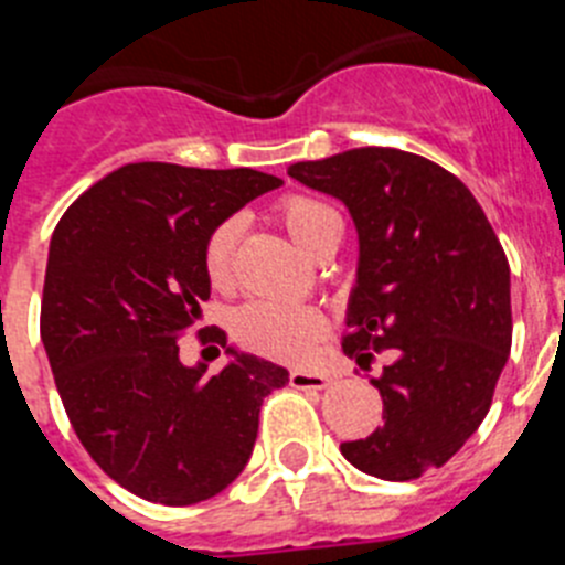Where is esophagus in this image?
Segmentation results:
<instances>
[{
	"mask_svg": "<svg viewBox=\"0 0 565 565\" xmlns=\"http://www.w3.org/2000/svg\"><path fill=\"white\" fill-rule=\"evenodd\" d=\"M288 382H291V387H299V391H326L328 384H331V376L317 371H291Z\"/></svg>",
	"mask_w": 565,
	"mask_h": 565,
	"instance_id": "obj_1",
	"label": "esophagus"
}]
</instances>
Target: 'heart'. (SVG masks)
<instances>
[{
  "instance_id": "obj_1",
  "label": "heart",
  "mask_w": 565,
  "mask_h": 565,
  "mask_svg": "<svg viewBox=\"0 0 565 565\" xmlns=\"http://www.w3.org/2000/svg\"><path fill=\"white\" fill-rule=\"evenodd\" d=\"M277 221L308 257H317L331 243L342 239V217L313 194L294 192L279 198ZM234 243L237 221L214 226L203 246V268L214 288H226L234 274ZM232 333L243 348L268 359L297 362L311 353L313 344L326 337V319L308 306H277V302H252L234 313Z\"/></svg>"
}]
</instances>
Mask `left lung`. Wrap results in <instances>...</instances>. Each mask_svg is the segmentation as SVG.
Instances as JSON below:
<instances>
[{
	"instance_id": "obj_1",
	"label": "left lung",
	"mask_w": 565,
	"mask_h": 565,
	"mask_svg": "<svg viewBox=\"0 0 565 565\" xmlns=\"http://www.w3.org/2000/svg\"><path fill=\"white\" fill-rule=\"evenodd\" d=\"M339 198L359 232L344 356L371 371L382 427L342 456L382 481H413L450 461L489 413L512 348L509 263L456 174L422 154L362 147L288 169Z\"/></svg>"
}]
</instances>
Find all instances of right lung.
<instances>
[{"label": "right lung", "instance_id": "right-lung-1", "mask_svg": "<svg viewBox=\"0 0 565 565\" xmlns=\"http://www.w3.org/2000/svg\"><path fill=\"white\" fill-rule=\"evenodd\" d=\"M257 169L127 163L87 189L50 239L42 342L89 458L132 495L163 507L214 498L243 472L263 398L288 371L234 353L221 373L186 367L178 339L212 282L214 226L279 186ZM221 342V328L201 331Z\"/></svg>", "mask_w": 565, "mask_h": 565}]
</instances>
